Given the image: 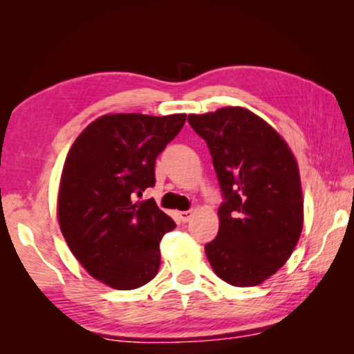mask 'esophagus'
<instances>
[{
    "label": "esophagus",
    "mask_w": 354,
    "mask_h": 354,
    "mask_svg": "<svg viewBox=\"0 0 354 354\" xmlns=\"http://www.w3.org/2000/svg\"><path fill=\"white\" fill-rule=\"evenodd\" d=\"M192 215H194V212H192V211H183V212H178V217H179V220L183 221V223H187V221L192 218Z\"/></svg>",
    "instance_id": "34e87169"
}]
</instances>
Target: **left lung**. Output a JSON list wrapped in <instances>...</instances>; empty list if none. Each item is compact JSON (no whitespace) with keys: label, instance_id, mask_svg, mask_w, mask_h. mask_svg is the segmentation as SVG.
<instances>
[{"label":"left lung","instance_id":"left-lung-1","mask_svg":"<svg viewBox=\"0 0 354 354\" xmlns=\"http://www.w3.org/2000/svg\"><path fill=\"white\" fill-rule=\"evenodd\" d=\"M189 123L207 143L223 195L207 261L227 284H261L284 266L301 234L297 160L283 137L243 107L190 113Z\"/></svg>","mask_w":354,"mask_h":354}]
</instances>
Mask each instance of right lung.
Here are the masks:
<instances>
[{
	"instance_id": "obj_1",
	"label": "right lung",
	"mask_w": 354,
	"mask_h": 354,
	"mask_svg": "<svg viewBox=\"0 0 354 354\" xmlns=\"http://www.w3.org/2000/svg\"><path fill=\"white\" fill-rule=\"evenodd\" d=\"M185 117L103 115L77 136L65 159L59 226L87 273L113 289H137L158 274L159 242L176 225L154 200H133L154 185L156 158Z\"/></svg>"
}]
</instances>
